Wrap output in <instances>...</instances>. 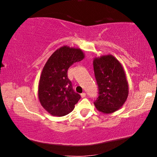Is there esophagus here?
<instances>
[{
  "instance_id": "34e87169",
  "label": "esophagus",
  "mask_w": 157,
  "mask_h": 157,
  "mask_svg": "<svg viewBox=\"0 0 157 157\" xmlns=\"http://www.w3.org/2000/svg\"><path fill=\"white\" fill-rule=\"evenodd\" d=\"M86 94L85 92L81 94V97H82V98H84V97H86Z\"/></svg>"
}]
</instances>
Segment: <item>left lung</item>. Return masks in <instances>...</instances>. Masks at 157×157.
Instances as JSON below:
<instances>
[{
	"instance_id": "1",
	"label": "left lung",
	"mask_w": 157,
	"mask_h": 157,
	"mask_svg": "<svg viewBox=\"0 0 157 157\" xmlns=\"http://www.w3.org/2000/svg\"><path fill=\"white\" fill-rule=\"evenodd\" d=\"M93 66L99 89V97L94 102L95 108L105 114L118 111L129 92L123 66L111 55L94 57Z\"/></svg>"
}]
</instances>
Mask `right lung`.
I'll use <instances>...</instances> for the list:
<instances>
[{
    "label": "right lung",
    "mask_w": 157,
    "mask_h": 157,
    "mask_svg": "<svg viewBox=\"0 0 157 157\" xmlns=\"http://www.w3.org/2000/svg\"><path fill=\"white\" fill-rule=\"evenodd\" d=\"M84 57L80 48L63 46L46 61L40 77L37 96L41 105L52 116L63 117L71 112L80 99L72 89L67 71L74 63Z\"/></svg>",
    "instance_id": "right-lung-1"
}]
</instances>
